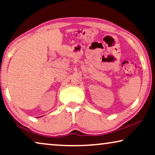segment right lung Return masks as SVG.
Wrapping results in <instances>:
<instances>
[{
	"instance_id": "obj_1",
	"label": "right lung",
	"mask_w": 155,
	"mask_h": 155,
	"mask_svg": "<svg viewBox=\"0 0 155 155\" xmlns=\"http://www.w3.org/2000/svg\"><path fill=\"white\" fill-rule=\"evenodd\" d=\"M40 117H41V116H40Z\"/></svg>"
}]
</instances>
